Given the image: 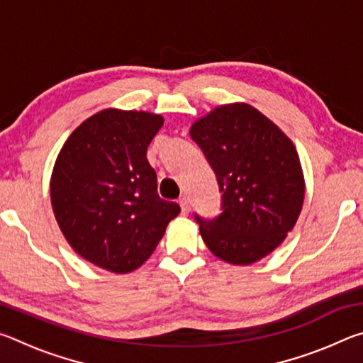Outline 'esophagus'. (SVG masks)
Returning <instances> with one entry per match:
<instances>
[{
	"mask_svg": "<svg viewBox=\"0 0 363 363\" xmlns=\"http://www.w3.org/2000/svg\"><path fill=\"white\" fill-rule=\"evenodd\" d=\"M179 205H181V210H182V214H189L190 211V203H189V199L186 195H182L179 199Z\"/></svg>",
	"mask_w": 363,
	"mask_h": 363,
	"instance_id": "34e87169",
	"label": "esophagus"
}]
</instances>
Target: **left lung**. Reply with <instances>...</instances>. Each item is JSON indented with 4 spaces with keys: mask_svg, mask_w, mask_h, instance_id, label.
<instances>
[{
    "mask_svg": "<svg viewBox=\"0 0 363 363\" xmlns=\"http://www.w3.org/2000/svg\"><path fill=\"white\" fill-rule=\"evenodd\" d=\"M216 174L223 213L195 214L213 255L248 266L279 247L296 224L304 176L290 139L248 104L219 106L190 128Z\"/></svg>",
    "mask_w": 363,
    "mask_h": 363,
    "instance_id": "obj_1",
    "label": "left lung"
}]
</instances>
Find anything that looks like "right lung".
<instances>
[{
  "instance_id": "right-lung-1",
  "label": "right lung",
  "mask_w": 363,
  "mask_h": 363,
  "mask_svg": "<svg viewBox=\"0 0 363 363\" xmlns=\"http://www.w3.org/2000/svg\"><path fill=\"white\" fill-rule=\"evenodd\" d=\"M163 116L107 108L83 121L60 149L51 203L67 242L86 261L126 274L149 259L176 201L160 199L147 147Z\"/></svg>"
}]
</instances>
